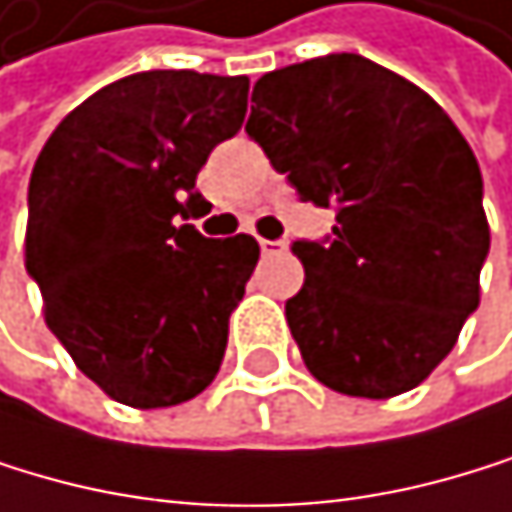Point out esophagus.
<instances>
[{
  "instance_id": "1",
  "label": "esophagus",
  "mask_w": 512,
  "mask_h": 512,
  "mask_svg": "<svg viewBox=\"0 0 512 512\" xmlns=\"http://www.w3.org/2000/svg\"><path fill=\"white\" fill-rule=\"evenodd\" d=\"M259 247L265 256H278V253H287V241H265V237H259Z\"/></svg>"
}]
</instances>
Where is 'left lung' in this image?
<instances>
[{
    "label": "left lung",
    "mask_w": 512,
    "mask_h": 512,
    "mask_svg": "<svg viewBox=\"0 0 512 512\" xmlns=\"http://www.w3.org/2000/svg\"><path fill=\"white\" fill-rule=\"evenodd\" d=\"M247 135L302 203L333 210L293 241L306 284L287 324L315 380L358 398L420 386L479 306L482 172L445 110L361 55L265 73Z\"/></svg>",
    "instance_id": "obj_1"
}]
</instances>
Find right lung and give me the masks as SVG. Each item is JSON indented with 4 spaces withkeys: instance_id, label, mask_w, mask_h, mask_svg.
Returning <instances> with one entry per match:
<instances>
[{
    "instance_id": "1",
    "label": "right lung",
    "mask_w": 512,
    "mask_h": 512,
    "mask_svg": "<svg viewBox=\"0 0 512 512\" xmlns=\"http://www.w3.org/2000/svg\"><path fill=\"white\" fill-rule=\"evenodd\" d=\"M247 92V76L132 73L70 110L39 151L27 275L76 367L120 405H182L219 374L259 244L179 219L210 206L197 172L241 129Z\"/></svg>"
}]
</instances>
